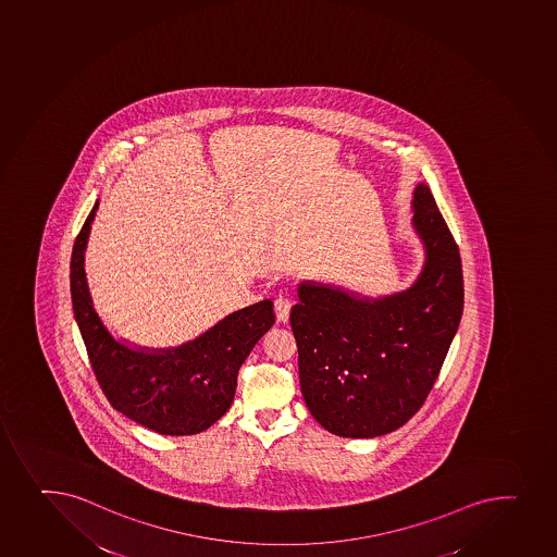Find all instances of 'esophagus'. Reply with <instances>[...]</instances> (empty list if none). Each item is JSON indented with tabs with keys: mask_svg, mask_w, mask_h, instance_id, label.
<instances>
[{
	"mask_svg": "<svg viewBox=\"0 0 557 557\" xmlns=\"http://www.w3.org/2000/svg\"><path fill=\"white\" fill-rule=\"evenodd\" d=\"M289 311H292V302L287 299L286 295H276L275 297V315L276 321L287 322L289 319Z\"/></svg>",
	"mask_w": 557,
	"mask_h": 557,
	"instance_id": "34e87169",
	"label": "esophagus"
}]
</instances>
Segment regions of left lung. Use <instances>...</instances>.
<instances>
[{
	"label": "left lung",
	"mask_w": 557,
	"mask_h": 557,
	"mask_svg": "<svg viewBox=\"0 0 557 557\" xmlns=\"http://www.w3.org/2000/svg\"><path fill=\"white\" fill-rule=\"evenodd\" d=\"M412 225L425 264L407 292L369 299L300 282L289 322L300 391L322 428L374 438L409 422L438 377L463 310L457 242L425 183L414 188Z\"/></svg>",
	"instance_id": "1"
}]
</instances>
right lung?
Wrapping results in <instances>:
<instances>
[{
  "label": "right lung",
  "mask_w": 557,
  "mask_h": 557,
  "mask_svg": "<svg viewBox=\"0 0 557 557\" xmlns=\"http://www.w3.org/2000/svg\"><path fill=\"white\" fill-rule=\"evenodd\" d=\"M99 199L71 252V299L100 388L113 409L159 434L187 436L218 422L233 404L236 375L275 324L270 299L235 311L209 332L166 350L132 348L113 337L89 295L84 251Z\"/></svg>",
  "instance_id": "1"
}]
</instances>
